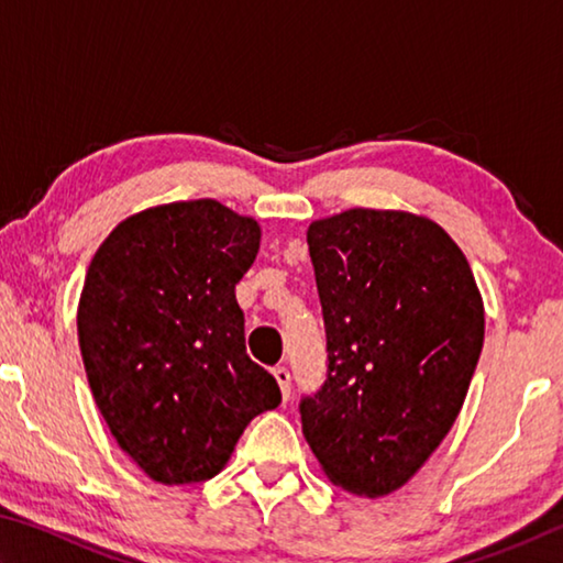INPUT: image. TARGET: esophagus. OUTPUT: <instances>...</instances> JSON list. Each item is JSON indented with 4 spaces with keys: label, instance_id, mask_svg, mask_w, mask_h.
Masks as SVG:
<instances>
[{
    "label": "esophagus",
    "instance_id": "1",
    "mask_svg": "<svg viewBox=\"0 0 563 563\" xmlns=\"http://www.w3.org/2000/svg\"><path fill=\"white\" fill-rule=\"evenodd\" d=\"M273 375H275V379H278L283 399H288V397H290V369L278 365V367H273Z\"/></svg>",
    "mask_w": 563,
    "mask_h": 563
}]
</instances>
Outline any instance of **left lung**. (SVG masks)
<instances>
[{
	"mask_svg": "<svg viewBox=\"0 0 563 563\" xmlns=\"http://www.w3.org/2000/svg\"><path fill=\"white\" fill-rule=\"evenodd\" d=\"M310 261L328 379L300 399L302 434L332 484L385 497L452 430L484 345V302L444 228L350 208L312 221Z\"/></svg>",
	"mask_w": 563,
	"mask_h": 563,
	"instance_id": "obj_1",
	"label": "left lung"
}]
</instances>
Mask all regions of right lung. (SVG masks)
Instances as JSON below:
<instances>
[{
  "instance_id": "add662e5",
  "label": "right lung",
  "mask_w": 563,
  "mask_h": 563,
  "mask_svg": "<svg viewBox=\"0 0 563 563\" xmlns=\"http://www.w3.org/2000/svg\"><path fill=\"white\" fill-rule=\"evenodd\" d=\"M258 247L253 218L201 198L129 216L91 258L76 312L89 387L154 482L211 479L247 422L280 405L235 300Z\"/></svg>"
}]
</instances>
